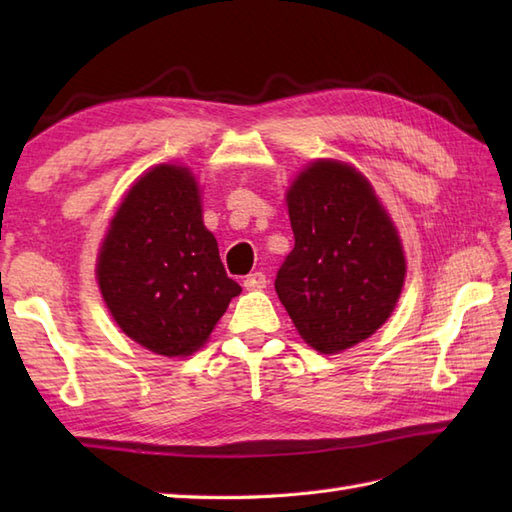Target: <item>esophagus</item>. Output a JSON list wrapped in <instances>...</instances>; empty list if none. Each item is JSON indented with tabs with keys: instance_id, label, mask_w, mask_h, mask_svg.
Returning a JSON list of instances; mask_svg holds the SVG:
<instances>
[{
	"instance_id": "34e87169",
	"label": "esophagus",
	"mask_w": 512,
	"mask_h": 512,
	"mask_svg": "<svg viewBox=\"0 0 512 512\" xmlns=\"http://www.w3.org/2000/svg\"><path fill=\"white\" fill-rule=\"evenodd\" d=\"M246 290H264L266 288V275L264 273H253L244 279Z\"/></svg>"
}]
</instances>
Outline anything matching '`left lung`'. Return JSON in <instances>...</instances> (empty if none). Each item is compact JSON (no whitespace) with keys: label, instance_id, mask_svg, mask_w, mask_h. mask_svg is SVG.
Here are the masks:
<instances>
[{"label":"left lung","instance_id":"left-lung-1","mask_svg":"<svg viewBox=\"0 0 512 512\" xmlns=\"http://www.w3.org/2000/svg\"><path fill=\"white\" fill-rule=\"evenodd\" d=\"M295 248L275 279L279 301L312 350L339 354L391 317L407 257L372 182L350 162L317 158L286 189Z\"/></svg>","mask_w":512,"mask_h":512}]
</instances>
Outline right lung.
I'll return each mask as SVG.
<instances>
[{
  "instance_id": "1",
  "label": "right lung",
  "mask_w": 512,
  "mask_h": 512,
  "mask_svg": "<svg viewBox=\"0 0 512 512\" xmlns=\"http://www.w3.org/2000/svg\"><path fill=\"white\" fill-rule=\"evenodd\" d=\"M96 281L114 323L145 350L184 358L211 339L242 288L204 226L191 167L162 162L132 182L101 239Z\"/></svg>"
}]
</instances>
